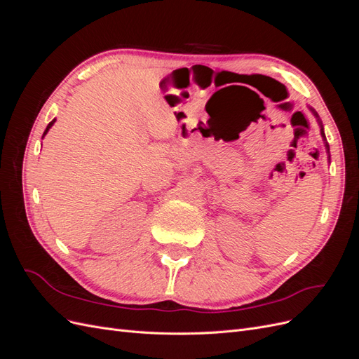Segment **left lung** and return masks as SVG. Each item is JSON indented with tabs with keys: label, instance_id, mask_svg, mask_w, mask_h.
Listing matches in <instances>:
<instances>
[{
	"label": "left lung",
	"instance_id": "left-lung-1",
	"mask_svg": "<svg viewBox=\"0 0 359 359\" xmlns=\"http://www.w3.org/2000/svg\"><path fill=\"white\" fill-rule=\"evenodd\" d=\"M309 111L314 115V118H316V121H318V124H319V127H320V136H322V139H323V144H325V148H327V153H328V160H331V156H330V145H328V142H327V137H325V132H323V126H322V121H320V118H319V115H318V112L313 109L311 106H309Z\"/></svg>",
	"mask_w": 359,
	"mask_h": 359
}]
</instances>
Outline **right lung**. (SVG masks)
<instances>
[{
    "mask_svg": "<svg viewBox=\"0 0 359 359\" xmlns=\"http://www.w3.org/2000/svg\"><path fill=\"white\" fill-rule=\"evenodd\" d=\"M55 121H57V119H55V118H53V119H52V121H50V123H49V124H48V127H46V130H45V133H43V136H41V139H43V137H45V136H46V133H48V132H49V128H50V127H52V126H53V123H55Z\"/></svg>",
    "mask_w": 359,
    "mask_h": 359,
    "instance_id": "obj_1",
    "label": "right lung"
}]
</instances>
